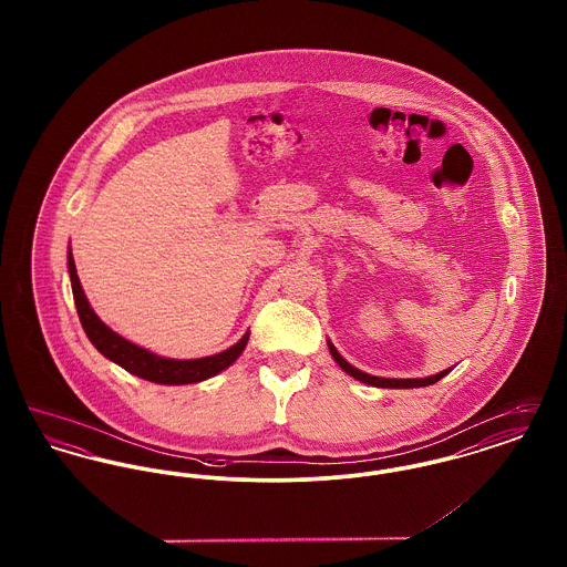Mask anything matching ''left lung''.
Listing matches in <instances>:
<instances>
[{
  "label": "left lung",
  "mask_w": 567,
  "mask_h": 567,
  "mask_svg": "<svg viewBox=\"0 0 567 567\" xmlns=\"http://www.w3.org/2000/svg\"><path fill=\"white\" fill-rule=\"evenodd\" d=\"M327 347H329V352H331V357H333V361L349 374V377L357 378V380H361V382H365V384H372V386H380V389H412V386H427V384H433V382H437L440 378L446 377L451 370H444V372H440V374H433V377L427 378H378L372 377V374H365V372H361V370H357L354 365H351L340 352L336 351V347L331 344V342H327Z\"/></svg>",
  "instance_id": "left-lung-1"
}]
</instances>
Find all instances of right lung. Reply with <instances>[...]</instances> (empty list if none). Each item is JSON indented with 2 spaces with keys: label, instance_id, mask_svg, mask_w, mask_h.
I'll return each mask as SVG.
<instances>
[{
  "label": "right lung",
  "instance_id": "obj_1",
  "mask_svg": "<svg viewBox=\"0 0 567 567\" xmlns=\"http://www.w3.org/2000/svg\"><path fill=\"white\" fill-rule=\"evenodd\" d=\"M68 270H70V280H72V293L76 301L79 319H81L82 329L91 344L102 352L106 359L121 365L134 377L157 382V384H190V382H202L206 378H213L227 370L240 354L248 342L250 333H244L243 340L236 342L231 349L202 357V359H165L155 352L146 351L142 347H135L134 342L125 340L116 331H112L109 324L102 323V319L93 312L89 299L82 291L81 280L74 266L72 252H68Z\"/></svg>",
  "mask_w": 567,
  "mask_h": 567
}]
</instances>
